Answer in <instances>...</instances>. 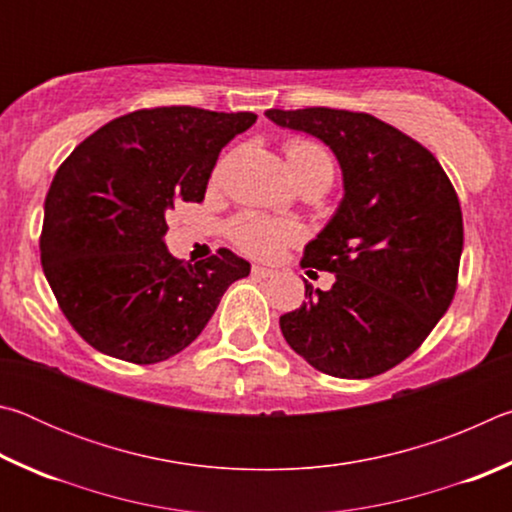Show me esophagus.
Listing matches in <instances>:
<instances>
[{"label": "esophagus", "mask_w": 512, "mask_h": 512, "mask_svg": "<svg viewBox=\"0 0 512 512\" xmlns=\"http://www.w3.org/2000/svg\"><path fill=\"white\" fill-rule=\"evenodd\" d=\"M275 271L273 268H266V266H253V277L257 280H266V277H273Z\"/></svg>", "instance_id": "34e87169"}]
</instances>
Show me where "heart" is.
<instances>
[{
	"label": "heart",
	"mask_w": 512,
	"mask_h": 512,
	"mask_svg": "<svg viewBox=\"0 0 512 512\" xmlns=\"http://www.w3.org/2000/svg\"><path fill=\"white\" fill-rule=\"evenodd\" d=\"M284 153H287V164L296 183L307 178H318L332 185L334 160L318 142L305 140V137H293L284 146ZM230 237L244 253L271 259L280 255L293 241L300 239V228L287 221L271 219V216L246 212L232 221Z\"/></svg>",
	"instance_id": "heart-1"
}]
</instances>
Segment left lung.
<instances>
[{
	"label": "left lung",
	"instance_id": "1",
	"mask_svg": "<svg viewBox=\"0 0 512 512\" xmlns=\"http://www.w3.org/2000/svg\"><path fill=\"white\" fill-rule=\"evenodd\" d=\"M273 124L325 142L343 173V201L302 266V307L280 316L284 339L309 366L341 379L391 370L420 348L452 305L463 253L461 203L431 151L366 112L266 110Z\"/></svg>",
	"mask_w": 512,
	"mask_h": 512
}]
</instances>
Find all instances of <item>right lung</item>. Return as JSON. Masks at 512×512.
I'll use <instances>...</instances> for the list:
<instances>
[{"label":"right lung","mask_w":512,"mask_h":512,"mask_svg":"<svg viewBox=\"0 0 512 512\" xmlns=\"http://www.w3.org/2000/svg\"><path fill=\"white\" fill-rule=\"evenodd\" d=\"M255 112L192 106L135 110L83 140L45 198L42 271L76 332L94 350L158 363L185 350L250 273L228 248L203 262L173 257V205L201 203L219 153Z\"/></svg>","instance_id":"right-lung-1"}]
</instances>
